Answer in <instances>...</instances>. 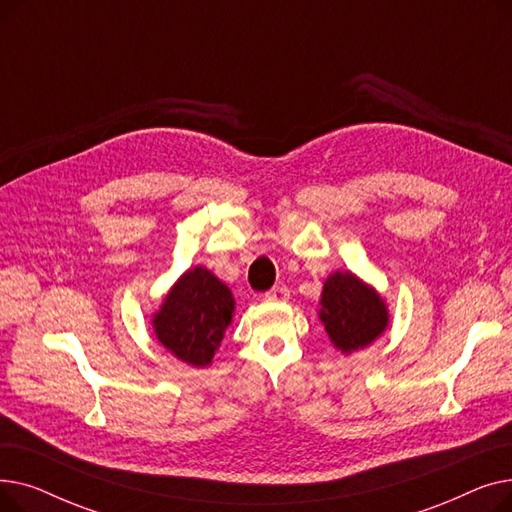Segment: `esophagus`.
Instances as JSON below:
<instances>
[{"mask_svg": "<svg viewBox=\"0 0 512 512\" xmlns=\"http://www.w3.org/2000/svg\"><path fill=\"white\" fill-rule=\"evenodd\" d=\"M288 297H290V290L286 286H274L272 290L265 292L263 299L270 303H284V301H288Z\"/></svg>", "mask_w": 512, "mask_h": 512, "instance_id": "esophagus-1", "label": "esophagus"}]
</instances>
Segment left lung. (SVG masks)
I'll use <instances>...</instances> for the list:
<instances>
[{"label":"left lung","mask_w":512,"mask_h":512,"mask_svg":"<svg viewBox=\"0 0 512 512\" xmlns=\"http://www.w3.org/2000/svg\"><path fill=\"white\" fill-rule=\"evenodd\" d=\"M319 319L340 353L351 355L378 340L388 324L386 301L353 272H334L324 282Z\"/></svg>","instance_id":"8db88e82"}]
</instances>
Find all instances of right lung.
I'll use <instances>...</instances> for the list:
<instances>
[{
	"label": "right lung",
	"instance_id": "obj_1",
	"mask_svg": "<svg viewBox=\"0 0 512 512\" xmlns=\"http://www.w3.org/2000/svg\"><path fill=\"white\" fill-rule=\"evenodd\" d=\"M232 290L203 265L186 270L153 313V332L159 344L176 359L207 367L232 324Z\"/></svg>",
	"mask_w": 512,
	"mask_h": 512
}]
</instances>
